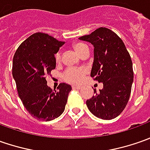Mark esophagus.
I'll list each match as a JSON object with an SVG mask.
<instances>
[{
  "mask_svg": "<svg viewBox=\"0 0 150 150\" xmlns=\"http://www.w3.org/2000/svg\"><path fill=\"white\" fill-rule=\"evenodd\" d=\"M72 89H73V90H80L81 87H80V86H77V85H73V86H72Z\"/></svg>",
  "mask_w": 150,
  "mask_h": 150,
  "instance_id": "1",
  "label": "esophagus"
}]
</instances>
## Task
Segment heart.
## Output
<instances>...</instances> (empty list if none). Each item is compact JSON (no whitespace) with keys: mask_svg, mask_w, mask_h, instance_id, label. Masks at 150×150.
Here are the masks:
<instances>
[{"mask_svg":"<svg viewBox=\"0 0 150 150\" xmlns=\"http://www.w3.org/2000/svg\"><path fill=\"white\" fill-rule=\"evenodd\" d=\"M74 49L76 51V53L80 54V56L83 55L86 52H89V47L85 44L81 43V42H78L74 45ZM54 58H55L56 62H59L61 59V53L58 51L54 55ZM86 73H87V70L82 67H80V68H67L63 72L62 77L65 81L70 83V84L78 85V84L81 83V81L83 80Z\"/></svg>","mask_w":150,"mask_h":150,"instance_id":"1","label":"heart"}]
</instances>
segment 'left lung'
Instances as JSON below:
<instances>
[{
	"mask_svg": "<svg viewBox=\"0 0 150 150\" xmlns=\"http://www.w3.org/2000/svg\"><path fill=\"white\" fill-rule=\"evenodd\" d=\"M94 45V63L91 75L103 83L100 92L86 100L89 110L102 120H112L125 110L131 93L134 71L131 57L116 34L100 27L79 38Z\"/></svg>",
	"mask_w": 150,
	"mask_h": 150,
	"instance_id": "1",
	"label": "left lung"
}]
</instances>
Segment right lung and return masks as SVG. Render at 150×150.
<instances>
[{
    "instance_id": "1",
    "label": "right lung",
    "mask_w": 150,
    "mask_h": 150,
    "mask_svg": "<svg viewBox=\"0 0 150 150\" xmlns=\"http://www.w3.org/2000/svg\"><path fill=\"white\" fill-rule=\"evenodd\" d=\"M64 45L48 34L37 32L20 45L13 57L12 75L19 97L34 118L50 121L59 117L65 107L71 86L60 83L52 91L45 80L55 68L54 54Z\"/></svg>"
}]
</instances>
